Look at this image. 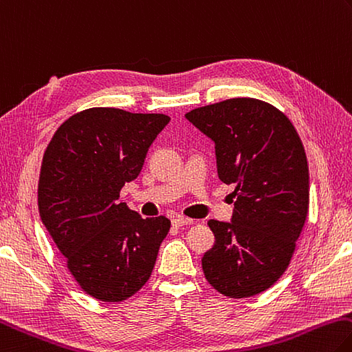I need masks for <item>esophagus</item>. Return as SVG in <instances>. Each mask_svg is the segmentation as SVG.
<instances>
[{
  "instance_id": "esophagus-1",
  "label": "esophagus",
  "mask_w": 352,
  "mask_h": 352,
  "mask_svg": "<svg viewBox=\"0 0 352 352\" xmlns=\"http://www.w3.org/2000/svg\"><path fill=\"white\" fill-rule=\"evenodd\" d=\"M195 220L192 219H188V217H183V215H177L172 219V225L175 228H182V226H186V225H192Z\"/></svg>"
}]
</instances>
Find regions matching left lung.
Segmentation results:
<instances>
[{"label":"left lung","mask_w":352,"mask_h":352,"mask_svg":"<svg viewBox=\"0 0 352 352\" xmlns=\"http://www.w3.org/2000/svg\"><path fill=\"white\" fill-rule=\"evenodd\" d=\"M215 143L217 170L234 184L232 221L209 220L214 246L204 277L229 298L252 297L283 276L309 208V170L291 120L257 98H231L186 113Z\"/></svg>","instance_id":"left-lung-1"}]
</instances>
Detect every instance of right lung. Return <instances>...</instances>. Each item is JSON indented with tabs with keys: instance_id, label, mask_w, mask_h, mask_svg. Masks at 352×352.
Segmentation results:
<instances>
[{
	"instance_id": "obj_1",
	"label": "right lung",
	"mask_w": 352,
	"mask_h": 352,
	"mask_svg": "<svg viewBox=\"0 0 352 352\" xmlns=\"http://www.w3.org/2000/svg\"><path fill=\"white\" fill-rule=\"evenodd\" d=\"M170 118L92 107L63 123L44 152L38 209L81 289L123 302L142 289L169 232L164 215L142 219L120 203L155 137Z\"/></svg>"
}]
</instances>
